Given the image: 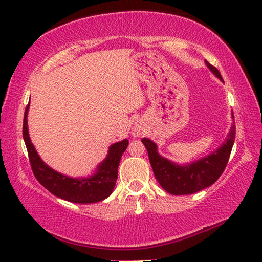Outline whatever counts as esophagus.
Masks as SVG:
<instances>
[{
  "instance_id": "esophagus-1",
  "label": "esophagus",
  "mask_w": 262,
  "mask_h": 262,
  "mask_svg": "<svg viewBox=\"0 0 262 262\" xmlns=\"http://www.w3.org/2000/svg\"><path fill=\"white\" fill-rule=\"evenodd\" d=\"M142 133H143V129L141 128V126H135L134 127V132H133V135L137 137V136H140Z\"/></svg>"
}]
</instances>
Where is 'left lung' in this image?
<instances>
[{
  "label": "left lung",
  "mask_w": 262,
  "mask_h": 262,
  "mask_svg": "<svg viewBox=\"0 0 262 262\" xmlns=\"http://www.w3.org/2000/svg\"><path fill=\"white\" fill-rule=\"evenodd\" d=\"M205 62L208 69L220 80L223 81V77H222L219 70L215 66L210 65L207 60H205ZM232 117L234 119V115H232ZM234 140L235 125L233 122L226 141L222 144L220 148H217L208 157L187 165L176 164L161 157L158 153L157 144L148 140V138H142V142L147 149L148 159L149 162H151L154 176L161 187L166 192L178 196V194H190L198 192L213 185L226 168Z\"/></svg>",
  "instance_id": "1"
}]
</instances>
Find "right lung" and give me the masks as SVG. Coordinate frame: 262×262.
Wrapping results in <instances>:
<instances>
[{
    "label": "right lung",
    "instance_id": "right-lung-1",
    "mask_svg": "<svg viewBox=\"0 0 262 262\" xmlns=\"http://www.w3.org/2000/svg\"><path fill=\"white\" fill-rule=\"evenodd\" d=\"M28 109H29V104L27 105L25 111L22 134H24L31 169L38 182L55 196L71 203L91 204L101 202L109 197L115 188L117 177H118L119 162L122 153L126 151L128 146V141L124 140L111 145L107 158L99 164L97 172L93 176L81 178V179L70 178L49 168L38 155L28 133Z\"/></svg>",
    "mask_w": 262,
    "mask_h": 262
}]
</instances>
